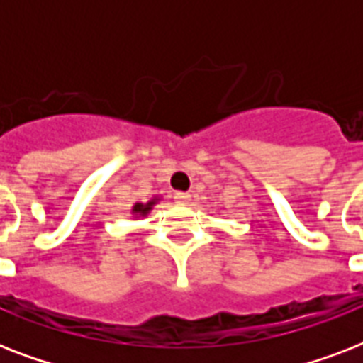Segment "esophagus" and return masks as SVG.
Returning <instances> with one entry per match:
<instances>
[{
    "mask_svg": "<svg viewBox=\"0 0 363 363\" xmlns=\"http://www.w3.org/2000/svg\"><path fill=\"white\" fill-rule=\"evenodd\" d=\"M175 199H177V203H182V205H186L190 203V199H192V196L186 192H177L175 194Z\"/></svg>",
    "mask_w": 363,
    "mask_h": 363,
    "instance_id": "34e87169",
    "label": "esophagus"
}]
</instances>
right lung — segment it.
Masks as SVG:
<instances>
[{
  "instance_id": "1",
  "label": "right lung",
  "mask_w": 363,
  "mask_h": 363,
  "mask_svg": "<svg viewBox=\"0 0 363 363\" xmlns=\"http://www.w3.org/2000/svg\"><path fill=\"white\" fill-rule=\"evenodd\" d=\"M152 205H156V199H150L148 203H135L133 205V209H131V213L139 216H147L148 211L152 209Z\"/></svg>"
}]
</instances>
